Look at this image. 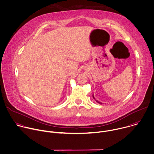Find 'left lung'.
<instances>
[{
    "instance_id": "1",
    "label": "left lung",
    "mask_w": 154,
    "mask_h": 154,
    "mask_svg": "<svg viewBox=\"0 0 154 154\" xmlns=\"http://www.w3.org/2000/svg\"><path fill=\"white\" fill-rule=\"evenodd\" d=\"M92 97H93V98L94 99H95V98H94V94H93V95H92ZM95 101L98 103H99V104H102V103H101V102H100V101H98V100H95Z\"/></svg>"
}]
</instances>
